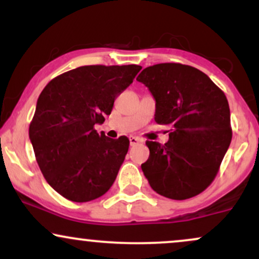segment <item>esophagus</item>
I'll list each match as a JSON object with an SVG mask.
<instances>
[{
	"instance_id": "34e87169",
	"label": "esophagus",
	"mask_w": 259,
	"mask_h": 259,
	"mask_svg": "<svg viewBox=\"0 0 259 259\" xmlns=\"http://www.w3.org/2000/svg\"><path fill=\"white\" fill-rule=\"evenodd\" d=\"M129 141H130V146H136V145L141 144V139L135 138V136H130Z\"/></svg>"
}]
</instances>
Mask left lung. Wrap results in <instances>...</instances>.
<instances>
[{
    "label": "left lung",
    "instance_id": "left-lung-1",
    "mask_svg": "<svg viewBox=\"0 0 259 259\" xmlns=\"http://www.w3.org/2000/svg\"><path fill=\"white\" fill-rule=\"evenodd\" d=\"M136 80L156 100V123L173 126L167 144L146 141L145 177L171 200L201 194L218 174L233 138L224 92L201 70L180 63L151 65Z\"/></svg>",
    "mask_w": 259,
    "mask_h": 259
}]
</instances>
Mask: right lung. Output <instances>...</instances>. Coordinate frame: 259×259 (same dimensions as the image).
I'll use <instances>...</instances> for the list:
<instances>
[{
    "instance_id": "obj_1",
    "label": "right lung",
    "mask_w": 259,
    "mask_h": 259,
    "mask_svg": "<svg viewBox=\"0 0 259 259\" xmlns=\"http://www.w3.org/2000/svg\"><path fill=\"white\" fill-rule=\"evenodd\" d=\"M141 68L84 65L56 76L38 96L29 138L45 179L67 200H95L114 183L129 139H109L95 125Z\"/></svg>"
}]
</instances>
